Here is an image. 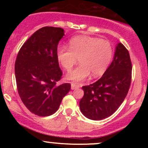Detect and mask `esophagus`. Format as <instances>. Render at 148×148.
Instances as JSON below:
<instances>
[{
  "label": "esophagus",
  "instance_id": "obj_1",
  "mask_svg": "<svg viewBox=\"0 0 148 148\" xmlns=\"http://www.w3.org/2000/svg\"><path fill=\"white\" fill-rule=\"evenodd\" d=\"M79 88V85H77L75 84H74V83H71V90H76V89H77Z\"/></svg>",
  "mask_w": 148,
  "mask_h": 148
}]
</instances>
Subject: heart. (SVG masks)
Masks as SVG:
<instances>
[{"instance_id": "obj_1", "label": "heart", "mask_w": 148, "mask_h": 148, "mask_svg": "<svg viewBox=\"0 0 148 148\" xmlns=\"http://www.w3.org/2000/svg\"><path fill=\"white\" fill-rule=\"evenodd\" d=\"M56 54L60 64L67 71L72 69L79 59L80 65L70 72L66 78L79 82L90 73L93 77H98L106 72L112 60L113 48L108 40L79 36L70 40L69 48L58 47Z\"/></svg>"}]
</instances>
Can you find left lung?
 <instances>
[{"mask_svg":"<svg viewBox=\"0 0 148 148\" xmlns=\"http://www.w3.org/2000/svg\"><path fill=\"white\" fill-rule=\"evenodd\" d=\"M131 73L132 64L128 50L119 43L112 62L102 77L94 84L82 87L84 95L79 102L82 114L94 121L111 116L127 96Z\"/></svg>","mask_w":148,"mask_h":148,"instance_id":"8db88e82","label":"left lung"}]
</instances>
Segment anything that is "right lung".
Segmentation results:
<instances>
[{
    "label": "right lung",
    "instance_id": "add662e5",
    "mask_svg": "<svg viewBox=\"0 0 148 148\" xmlns=\"http://www.w3.org/2000/svg\"><path fill=\"white\" fill-rule=\"evenodd\" d=\"M64 35L60 27L40 28L23 44L16 58L15 74L20 98L38 116L56 112L71 90L70 84L56 85L62 75L57 47Z\"/></svg>",
    "mask_w": 148,
    "mask_h": 148
}]
</instances>
